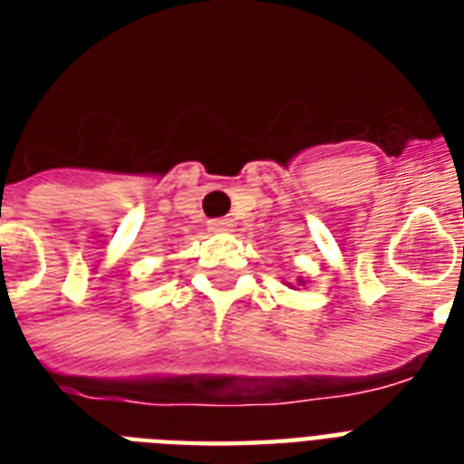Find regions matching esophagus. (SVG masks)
I'll list each match as a JSON object with an SVG mask.
<instances>
[{"instance_id": "1", "label": "esophagus", "mask_w": 464, "mask_h": 464, "mask_svg": "<svg viewBox=\"0 0 464 464\" xmlns=\"http://www.w3.org/2000/svg\"><path fill=\"white\" fill-rule=\"evenodd\" d=\"M233 228L231 218H211L209 231L211 233H228Z\"/></svg>"}]
</instances>
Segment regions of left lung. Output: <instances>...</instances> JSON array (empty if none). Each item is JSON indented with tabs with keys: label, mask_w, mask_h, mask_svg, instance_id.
Wrapping results in <instances>:
<instances>
[{
	"label": "left lung",
	"mask_w": 464,
	"mask_h": 464,
	"mask_svg": "<svg viewBox=\"0 0 464 464\" xmlns=\"http://www.w3.org/2000/svg\"><path fill=\"white\" fill-rule=\"evenodd\" d=\"M298 284H301V286H304L305 282H304V279H298ZM291 289H296V286H291Z\"/></svg>",
	"instance_id": "obj_1"
}]
</instances>
